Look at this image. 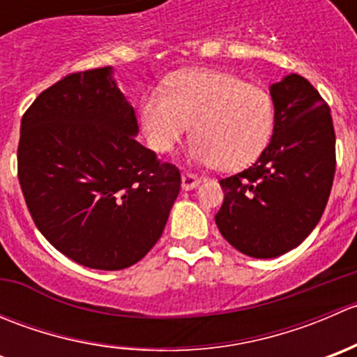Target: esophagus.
I'll list each match as a JSON object with an SVG mask.
<instances>
[{"instance_id":"34e87169","label":"esophagus","mask_w":357,"mask_h":357,"mask_svg":"<svg viewBox=\"0 0 357 357\" xmlns=\"http://www.w3.org/2000/svg\"><path fill=\"white\" fill-rule=\"evenodd\" d=\"M199 183H200V178H197L195 174H192V172H183L181 176L183 190H193L195 186H199Z\"/></svg>"}]
</instances>
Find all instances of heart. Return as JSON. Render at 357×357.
Segmentation results:
<instances>
[{
  "label": "heart",
  "instance_id": "1",
  "mask_svg": "<svg viewBox=\"0 0 357 357\" xmlns=\"http://www.w3.org/2000/svg\"><path fill=\"white\" fill-rule=\"evenodd\" d=\"M139 119L150 149L169 153L190 132L192 155L222 171L254 164L275 131V102L264 88L221 70H190L146 96Z\"/></svg>",
  "mask_w": 357,
  "mask_h": 357
}]
</instances>
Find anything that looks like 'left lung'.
I'll list each match as a JSON object with an SVG mask.
<instances>
[{
    "label": "left lung",
    "mask_w": 357,
    "mask_h": 357,
    "mask_svg": "<svg viewBox=\"0 0 357 357\" xmlns=\"http://www.w3.org/2000/svg\"><path fill=\"white\" fill-rule=\"evenodd\" d=\"M275 131L250 167L219 179L221 235L242 254L271 259L316 228L332 192L335 129L330 107L298 74L271 86Z\"/></svg>",
    "instance_id": "8db88e82"
}]
</instances>
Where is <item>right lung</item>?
Instances as JSON below:
<instances>
[{
	"mask_svg": "<svg viewBox=\"0 0 357 357\" xmlns=\"http://www.w3.org/2000/svg\"><path fill=\"white\" fill-rule=\"evenodd\" d=\"M110 74L74 72L32 102L17 169L43 236L77 264L117 271L160 238L181 174L136 142L135 109Z\"/></svg>",
	"mask_w": 357,
	"mask_h": 357,
	"instance_id": "obj_1",
	"label": "right lung"
}]
</instances>
